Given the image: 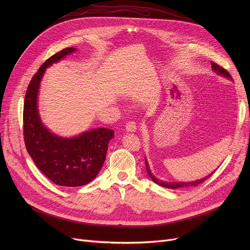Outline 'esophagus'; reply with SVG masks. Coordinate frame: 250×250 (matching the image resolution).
I'll return each instance as SVG.
<instances>
[{
  "instance_id": "esophagus-1",
  "label": "esophagus",
  "mask_w": 250,
  "mask_h": 250,
  "mask_svg": "<svg viewBox=\"0 0 250 250\" xmlns=\"http://www.w3.org/2000/svg\"><path fill=\"white\" fill-rule=\"evenodd\" d=\"M136 128H137V126L134 122L130 121V122L126 123V125H125V129L128 132H134V131H136Z\"/></svg>"
}]
</instances>
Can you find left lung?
Returning <instances> with one entry per match:
<instances>
[{
  "label": "left lung",
  "instance_id": "left-lung-1",
  "mask_svg": "<svg viewBox=\"0 0 250 250\" xmlns=\"http://www.w3.org/2000/svg\"><path fill=\"white\" fill-rule=\"evenodd\" d=\"M210 64H211V69H212L213 71H215V72H216L217 74H219V75H221V76H223V77H226V78H228V79L232 80L231 76L229 75V73L228 72V71H227L226 69H224L223 67H221L220 65H218V64L215 63V62H210ZM146 171H147L149 177L151 178V180H152L154 183H156L157 185L162 186V187H164V188H168V189H182V188H187V187H195V186H197V185L203 183L204 181H206V180L208 179V178H209L213 173H215V171H216V170L212 171V172H211L210 174H208V176L202 178V179H199V180H196V181H192V182H167V181H162V180H160V179H157V178L152 174V172H151V170H150V168H149V164H148V161H147L146 157Z\"/></svg>",
  "mask_w": 250,
  "mask_h": 250
}]
</instances>
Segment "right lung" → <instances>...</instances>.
Masks as SVG:
<instances>
[{"instance_id":"add662e5","label":"right lung","mask_w":250,"mask_h":250,"mask_svg":"<svg viewBox=\"0 0 250 250\" xmlns=\"http://www.w3.org/2000/svg\"><path fill=\"white\" fill-rule=\"evenodd\" d=\"M67 47L48 58L30 80L23 104V135L25 147L37 166L54 184L78 187L90 183L100 172L114 130L100 127L73 137L51 132L42 122L39 93L46 68L75 52Z\"/></svg>"}]
</instances>
